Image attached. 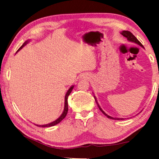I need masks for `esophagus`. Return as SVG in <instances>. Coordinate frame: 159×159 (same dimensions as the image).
Instances as JSON below:
<instances>
[{
    "instance_id": "obj_1",
    "label": "esophagus",
    "mask_w": 159,
    "mask_h": 159,
    "mask_svg": "<svg viewBox=\"0 0 159 159\" xmlns=\"http://www.w3.org/2000/svg\"><path fill=\"white\" fill-rule=\"evenodd\" d=\"M90 76L88 74H82V75L80 76V79L81 80H88L90 79Z\"/></svg>"
}]
</instances>
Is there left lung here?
Returning a JSON list of instances; mask_svg holds the SVG:
<instances>
[{
  "label": "left lung",
  "instance_id": "left-lung-1",
  "mask_svg": "<svg viewBox=\"0 0 159 159\" xmlns=\"http://www.w3.org/2000/svg\"><path fill=\"white\" fill-rule=\"evenodd\" d=\"M121 34H122V35H123L124 37H125V38H127L128 41H129V42H132V43H136V44H138V45H140V46L143 48V45L141 44V43L140 42V41H139V40H138V39H137V38H135V37H134V36L133 35V34H132V33H131V32H130L129 31H125V30H124V31H122V32H121ZM94 98H95V102H96L98 106L99 109L101 110V111L102 113H103V114L104 115H105V116H107L108 118H109V119H115V120H120V119H121V120H122V119H124L123 118H114V117H112V116H108V115L107 114H106V113L104 112V111H103V109H102V108H101V106H100L98 103L97 99H96V98H95V95H94Z\"/></svg>",
  "mask_w": 159,
  "mask_h": 159
}]
</instances>
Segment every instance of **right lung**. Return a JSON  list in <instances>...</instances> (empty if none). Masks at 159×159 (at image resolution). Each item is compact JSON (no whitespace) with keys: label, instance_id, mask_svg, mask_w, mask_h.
<instances>
[{"label":"right lung","instance_id":"1","mask_svg":"<svg viewBox=\"0 0 159 159\" xmlns=\"http://www.w3.org/2000/svg\"><path fill=\"white\" fill-rule=\"evenodd\" d=\"M30 40H27V41H25V42L23 43V45H21V46L20 48H19V49L18 50V51H16V53H17V52H18L19 51H20V50H21V48H23L24 46H25V45H27V43L30 42ZM74 87H75V85L71 86L70 88H69V90H68V91H67V92H66V95H65L64 111H63L61 115V116H60L59 117H58V118L57 119H56L55 121H52V122H51V123L47 124V125H35V124H34V125H35L36 126H38V127H52V126H54V125H57V124H58L59 122H61V121L63 120V119H64L65 118V117H66V114H67V112H68V97H69V95H70V93H71V91H72Z\"/></svg>","mask_w":159,"mask_h":159}]
</instances>
